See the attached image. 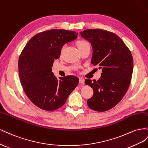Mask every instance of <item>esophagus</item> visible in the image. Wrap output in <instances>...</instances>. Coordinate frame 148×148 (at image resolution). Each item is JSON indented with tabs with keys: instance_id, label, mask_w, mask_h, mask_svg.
<instances>
[{
	"instance_id": "obj_1",
	"label": "esophagus",
	"mask_w": 148,
	"mask_h": 148,
	"mask_svg": "<svg viewBox=\"0 0 148 148\" xmlns=\"http://www.w3.org/2000/svg\"><path fill=\"white\" fill-rule=\"evenodd\" d=\"M84 82H85V80H84L83 78L80 77L79 78V83L81 84H84Z\"/></svg>"
}]
</instances>
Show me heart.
<instances>
[{"mask_svg": "<svg viewBox=\"0 0 148 148\" xmlns=\"http://www.w3.org/2000/svg\"><path fill=\"white\" fill-rule=\"evenodd\" d=\"M76 45H77V48L79 49V48H81L83 47V46H86L88 44L86 43V42L84 41H78L76 43ZM62 49H63V48L61 49V51H62Z\"/></svg>", "mask_w": 148, "mask_h": 148, "instance_id": "obj_1", "label": "heart"}]
</instances>
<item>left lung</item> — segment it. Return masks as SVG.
<instances>
[{"instance_id": "8db88e82", "label": "left lung", "mask_w": 148, "mask_h": 148, "mask_svg": "<svg viewBox=\"0 0 148 148\" xmlns=\"http://www.w3.org/2000/svg\"><path fill=\"white\" fill-rule=\"evenodd\" d=\"M81 35L92 45L91 63L102 69L98 81H85L94 90L87 105L95 111H107L120 102L128 89L133 69L132 53L120 38L112 32L88 29L81 32Z\"/></svg>"}]
</instances>
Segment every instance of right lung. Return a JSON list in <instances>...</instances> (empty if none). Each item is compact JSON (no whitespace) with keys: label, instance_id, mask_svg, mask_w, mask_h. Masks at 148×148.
<instances>
[{"label":"right lung","instance_id":"1","mask_svg":"<svg viewBox=\"0 0 148 148\" xmlns=\"http://www.w3.org/2000/svg\"><path fill=\"white\" fill-rule=\"evenodd\" d=\"M78 33L49 29L29 40L18 60L20 81L25 94L36 106L47 111L61 107L76 87L79 79L67 75L58 79L52 73L55 60L66 43L77 38Z\"/></svg>","mask_w":148,"mask_h":148}]
</instances>
